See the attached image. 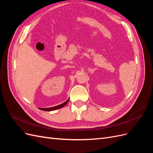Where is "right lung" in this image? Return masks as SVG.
Wrapping results in <instances>:
<instances>
[{
	"mask_svg": "<svg viewBox=\"0 0 153 153\" xmlns=\"http://www.w3.org/2000/svg\"><path fill=\"white\" fill-rule=\"evenodd\" d=\"M68 101H69V99H68L67 101H66L64 103H62V104H61V105H58V106H53V107H50V108H39V109H40V110H44V111H52V110H55L59 109V108H61L63 107V106H65V105L68 103Z\"/></svg>",
	"mask_w": 153,
	"mask_h": 153,
	"instance_id": "1",
	"label": "right lung"
}]
</instances>
